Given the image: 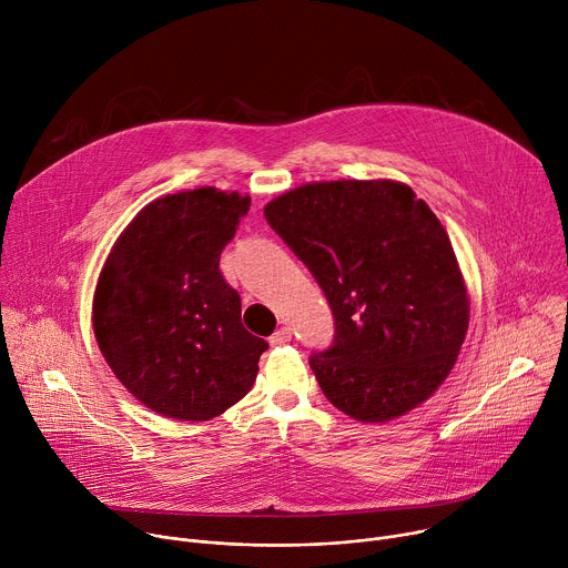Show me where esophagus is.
I'll list each match as a JSON object with an SVG mask.
<instances>
[{
  "label": "esophagus",
  "instance_id": "obj_1",
  "mask_svg": "<svg viewBox=\"0 0 568 568\" xmlns=\"http://www.w3.org/2000/svg\"><path fill=\"white\" fill-rule=\"evenodd\" d=\"M287 342H292V331H290L287 326L278 328V331L270 337V344H272V346H283V344H287Z\"/></svg>",
  "mask_w": 568,
  "mask_h": 568
}]
</instances>
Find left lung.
Wrapping results in <instances>:
<instances>
[{"mask_svg": "<svg viewBox=\"0 0 568 568\" xmlns=\"http://www.w3.org/2000/svg\"><path fill=\"white\" fill-rule=\"evenodd\" d=\"M335 316V342L310 366L335 407L359 423L416 409L452 373L469 296L449 235L402 182H314L265 206Z\"/></svg>", "mask_w": 568, "mask_h": 568, "instance_id": "left-lung-1", "label": "left lung"}]
</instances>
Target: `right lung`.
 Wrapping results in <instances>:
<instances>
[{"label":"right lung","instance_id":"obj_1","mask_svg":"<svg viewBox=\"0 0 568 568\" xmlns=\"http://www.w3.org/2000/svg\"><path fill=\"white\" fill-rule=\"evenodd\" d=\"M250 195L213 186L145 204L101 270L92 326L119 382L159 416L202 423L256 382L267 342L242 326L220 272Z\"/></svg>","mask_w":568,"mask_h":568}]
</instances>
